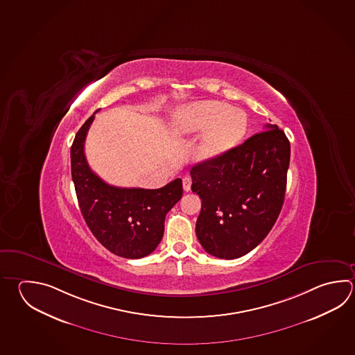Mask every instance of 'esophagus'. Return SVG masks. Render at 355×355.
<instances>
[{
    "mask_svg": "<svg viewBox=\"0 0 355 355\" xmlns=\"http://www.w3.org/2000/svg\"><path fill=\"white\" fill-rule=\"evenodd\" d=\"M191 186H192V180L188 178V177H184L183 178V189L188 192V191H191Z\"/></svg>",
    "mask_w": 355,
    "mask_h": 355,
    "instance_id": "34e87169",
    "label": "esophagus"
}]
</instances>
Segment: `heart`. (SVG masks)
Listing matches in <instances>:
<instances>
[{
  "mask_svg": "<svg viewBox=\"0 0 355 355\" xmlns=\"http://www.w3.org/2000/svg\"><path fill=\"white\" fill-rule=\"evenodd\" d=\"M180 135L202 134L198 157L202 161L220 159L241 143L248 130L243 112L217 101H196L180 107L171 121Z\"/></svg>",
  "mask_w": 355,
  "mask_h": 355,
  "instance_id": "obj_1",
  "label": "heart"
}]
</instances>
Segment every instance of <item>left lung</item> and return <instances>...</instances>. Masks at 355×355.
<instances>
[{"label":"left lung","mask_w":355,"mask_h":355,"mask_svg":"<svg viewBox=\"0 0 355 355\" xmlns=\"http://www.w3.org/2000/svg\"><path fill=\"white\" fill-rule=\"evenodd\" d=\"M288 163V137L266 124L220 159L191 169L202 200L196 234L206 252L234 260L268 236L284 205Z\"/></svg>","instance_id":"8db88e82"}]
</instances>
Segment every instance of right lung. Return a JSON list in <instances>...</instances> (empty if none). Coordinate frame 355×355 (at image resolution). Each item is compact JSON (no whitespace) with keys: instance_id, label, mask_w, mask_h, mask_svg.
I'll list each match as a JSON object with an SVG mask.
<instances>
[{"instance_id":"1","label":"right lung","mask_w":355,"mask_h":355,"mask_svg":"<svg viewBox=\"0 0 355 355\" xmlns=\"http://www.w3.org/2000/svg\"><path fill=\"white\" fill-rule=\"evenodd\" d=\"M94 114L75 135L70 150L79 207L87 227L104 248L121 257L141 259L159 245L166 214L182 198V180L177 178L158 189L114 187L105 183L90 169L84 153Z\"/></svg>"}]
</instances>
